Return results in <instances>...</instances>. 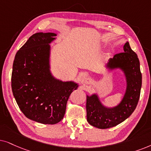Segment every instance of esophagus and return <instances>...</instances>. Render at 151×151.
I'll return each mask as SVG.
<instances>
[{"label":"esophagus","mask_w":151,"mask_h":151,"mask_svg":"<svg viewBox=\"0 0 151 151\" xmlns=\"http://www.w3.org/2000/svg\"><path fill=\"white\" fill-rule=\"evenodd\" d=\"M84 82H85L86 84H90L92 83V79H90V78H86L85 79V81H84Z\"/></svg>","instance_id":"34e87169"}]
</instances>
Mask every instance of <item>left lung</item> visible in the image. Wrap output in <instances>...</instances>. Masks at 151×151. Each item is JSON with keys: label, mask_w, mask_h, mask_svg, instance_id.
<instances>
[{"label": "left lung", "mask_w": 151, "mask_h": 151, "mask_svg": "<svg viewBox=\"0 0 151 151\" xmlns=\"http://www.w3.org/2000/svg\"><path fill=\"white\" fill-rule=\"evenodd\" d=\"M124 51L110 59L106 65L110 70H121L125 76L126 88L121 102L114 107H107L97 94L87 95V121L96 128L106 129L118 125L131 115L138 104L142 88L139 61L128 42L124 45Z\"/></svg>", "instance_id": "1"}]
</instances>
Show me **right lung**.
I'll return each instance as SVG.
<instances>
[{"mask_svg": "<svg viewBox=\"0 0 151 151\" xmlns=\"http://www.w3.org/2000/svg\"><path fill=\"white\" fill-rule=\"evenodd\" d=\"M57 34L39 32L31 36L16 54L12 89L17 103L28 119L55 124L63 119L76 82L63 81L50 71V44Z\"/></svg>", "mask_w": 151, "mask_h": 151, "instance_id": "right-lung-1", "label": "right lung"}]
</instances>
